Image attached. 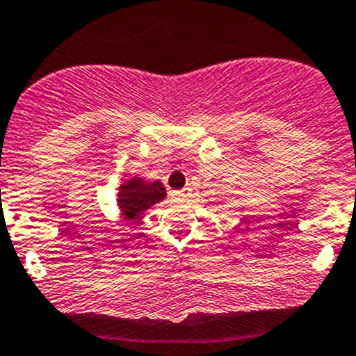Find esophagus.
Listing matches in <instances>:
<instances>
[{"label":"esophagus","instance_id":"obj_1","mask_svg":"<svg viewBox=\"0 0 356 356\" xmlns=\"http://www.w3.org/2000/svg\"><path fill=\"white\" fill-rule=\"evenodd\" d=\"M188 195H191V192H188V188H184V191H176L172 192V197L176 199V201H187Z\"/></svg>","mask_w":356,"mask_h":356}]
</instances>
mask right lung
Wrapping results in <instances>:
<instances>
[{
	"instance_id": "1",
	"label": "right lung",
	"mask_w": 356,
	"mask_h": 356,
	"mask_svg": "<svg viewBox=\"0 0 356 356\" xmlns=\"http://www.w3.org/2000/svg\"><path fill=\"white\" fill-rule=\"evenodd\" d=\"M164 197L165 188L161 181L147 184L141 178H133L120 187L118 206H120V211L124 213L125 218L133 220Z\"/></svg>"
}]
</instances>
